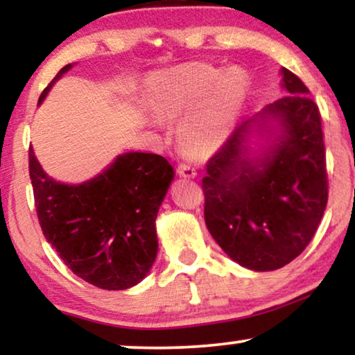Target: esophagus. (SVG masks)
<instances>
[{"mask_svg": "<svg viewBox=\"0 0 355 355\" xmlns=\"http://www.w3.org/2000/svg\"><path fill=\"white\" fill-rule=\"evenodd\" d=\"M177 172H178V175H180V177H185V178H195L196 177V170L190 164H178Z\"/></svg>", "mask_w": 355, "mask_h": 355, "instance_id": "obj_1", "label": "esophagus"}]
</instances>
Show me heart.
<instances>
[{
    "mask_svg": "<svg viewBox=\"0 0 355 355\" xmlns=\"http://www.w3.org/2000/svg\"><path fill=\"white\" fill-rule=\"evenodd\" d=\"M249 78L239 69L221 73L208 64H190L154 78L150 100L160 116L187 114L178 128L182 146L208 155L230 137L249 96Z\"/></svg>",
    "mask_w": 355,
    "mask_h": 355,
    "instance_id": "heart-1",
    "label": "heart"
}]
</instances>
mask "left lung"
Returning a JSON list of instances; mask_svg holds the SVG:
<instances>
[{
	"instance_id": "1",
	"label": "left lung",
	"mask_w": 355,
	"mask_h": 355,
	"mask_svg": "<svg viewBox=\"0 0 355 355\" xmlns=\"http://www.w3.org/2000/svg\"><path fill=\"white\" fill-rule=\"evenodd\" d=\"M288 95L237 125L206 164L205 223L232 260L250 270L286 266L306 249L327 205L326 152L321 114L309 89L282 69ZM266 117L284 136L263 159L252 163L243 142L250 124Z\"/></svg>"
}]
</instances>
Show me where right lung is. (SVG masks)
<instances>
[{
	"mask_svg": "<svg viewBox=\"0 0 355 355\" xmlns=\"http://www.w3.org/2000/svg\"><path fill=\"white\" fill-rule=\"evenodd\" d=\"M29 175L40 230L75 275L103 290H125L147 275L157 255L155 218L173 180L165 157L129 152L93 180L64 185L44 172L29 147Z\"/></svg>",
	"mask_w": 355,
	"mask_h": 355,
	"instance_id": "obj_1",
	"label": "right lung"
}]
</instances>
